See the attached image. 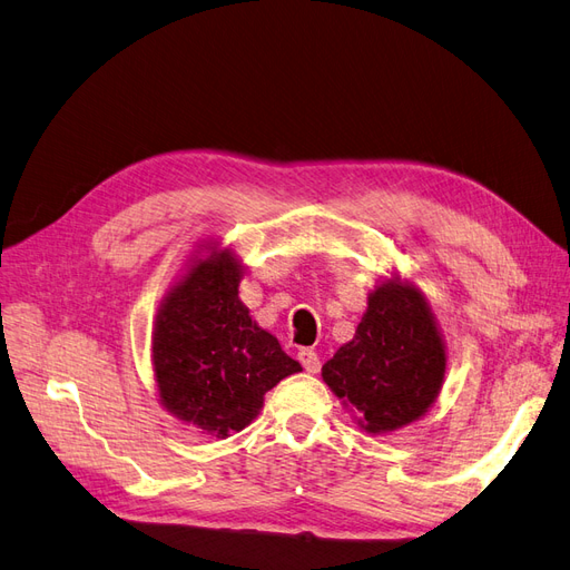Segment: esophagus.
<instances>
[{
	"label": "esophagus",
	"instance_id": "esophagus-1",
	"mask_svg": "<svg viewBox=\"0 0 570 570\" xmlns=\"http://www.w3.org/2000/svg\"><path fill=\"white\" fill-rule=\"evenodd\" d=\"M297 356H299V361H302V366H304L306 373H318V371H321V358H318V354H316L314 350L304 347V350H299Z\"/></svg>",
	"mask_w": 570,
	"mask_h": 570
}]
</instances>
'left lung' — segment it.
Here are the masks:
<instances>
[{"label": "left lung", "instance_id": "left-lung-1", "mask_svg": "<svg viewBox=\"0 0 570 570\" xmlns=\"http://www.w3.org/2000/svg\"><path fill=\"white\" fill-rule=\"evenodd\" d=\"M444 344L433 314L413 285L385 281L352 342L323 366V381L358 413L373 435L419 421L444 381Z\"/></svg>", "mask_w": 570, "mask_h": 570}]
</instances>
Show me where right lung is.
<instances>
[{"label":"right lung","mask_w":570,"mask_h":570,"mask_svg":"<svg viewBox=\"0 0 570 570\" xmlns=\"http://www.w3.org/2000/svg\"><path fill=\"white\" fill-rule=\"evenodd\" d=\"M239 278L243 266L228 249L197 258L166 295L151 340L161 404L216 438L247 428L264 394L302 371L252 321L237 297Z\"/></svg>","instance_id":"add662e5"}]
</instances>
